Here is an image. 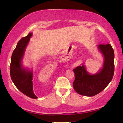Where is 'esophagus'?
I'll list each match as a JSON object with an SVG mask.
<instances>
[{
    "mask_svg": "<svg viewBox=\"0 0 123 123\" xmlns=\"http://www.w3.org/2000/svg\"><path fill=\"white\" fill-rule=\"evenodd\" d=\"M62 60H63L64 61H66V60H67V59L66 58V57L64 56V55L63 56V58H62Z\"/></svg>",
    "mask_w": 123,
    "mask_h": 123,
    "instance_id": "1",
    "label": "esophagus"
}]
</instances>
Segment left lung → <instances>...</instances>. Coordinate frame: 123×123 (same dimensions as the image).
<instances>
[{
	"label": "left lung",
	"instance_id": "obj_1",
	"mask_svg": "<svg viewBox=\"0 0 123 123\" xmlns=\"http://www.w3.org/2000/svg\"><path fill=\"white\" fill-rule=\"evenodd\" d=\"M98 47L105 58L103 68L98 73L90 74L84 65L73 69L75 76L74 88L81 95L91 97L100 93L108 86L114 75V53L112 46L99 44Z\"/></svg>",
	"mask_w": 123,
	"mask_h": 123
}]
</instances>
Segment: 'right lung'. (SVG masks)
Segmentation results:
<instances>
[{
	"label": "right lung",
	"mask_w": 123,
	"mask_h": 123,
	"mask_svg": "<svg viewBox=\"0 0 123 123\" xmlns=\"http://www.w3.org/2000/svg\"><path fill=\"white\" fill-rule=\"evenodd\" d=\"M32 35V33H29L18 42L11 56L10 73L11 80L18 89L28 97L36 99L37 97L33 92L32 71L25 69L21 65L25 49Z\"/></svg>",
	"instance_id": "add662e5"
}]
</instances>
